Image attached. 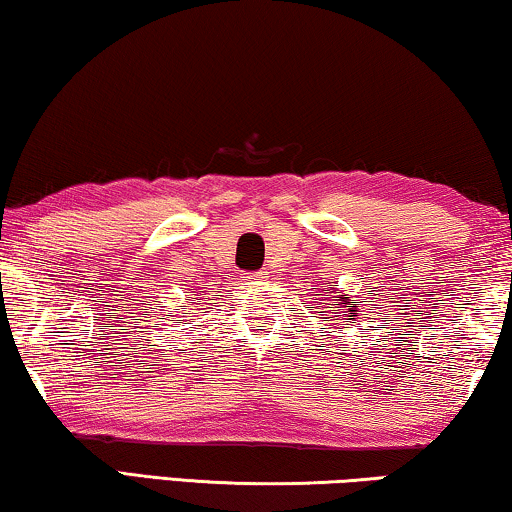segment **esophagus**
I'll return each instance as SVG.
<instances>
[{
    "label": "esophagus",
    "instance_id": "34e87169",
    "mask_svg": "<svg viewBox=\"0 0 512 512\" xmlns=\"http://www.w3.org/2000/svg\"><path fill=\"white\" fill-rule=\"evenodd\" d=\"M249 281H254V284H265V279H268V272H249Z\"/></svg>",
    "mask_w": 512,
    "mask_h": 512
}]
</instances>
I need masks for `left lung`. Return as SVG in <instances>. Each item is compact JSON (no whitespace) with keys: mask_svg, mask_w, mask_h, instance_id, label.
<instances>
[{"mask_svg":"<svg viewBox=\"0 0 512 512\" xmlns=\"http://www.w3.org/2000/svg\"><path fill=\"white\" fill-rule=\"evenodd\" d=\"M342 305H346V298H342ZM348 311H358V309H348ZM346 321H351V318H346Z\"/></svg>","mask_w":512,"mask_h":512,"instance_id":"obj_1","label":"left lung"}]
</instances>
